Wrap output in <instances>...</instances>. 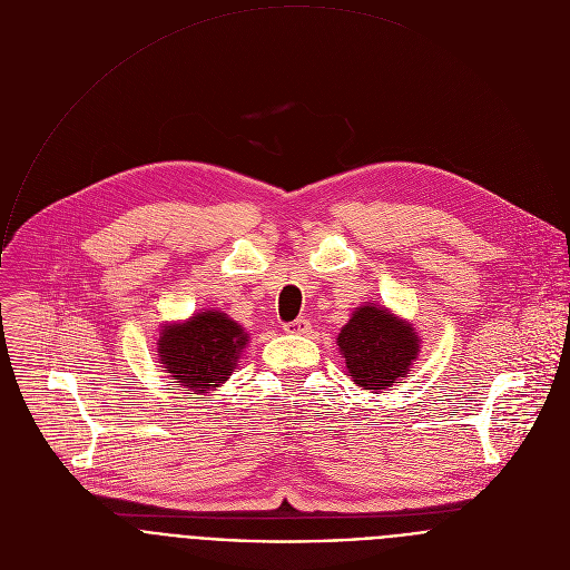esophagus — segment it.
<instances>
[{"mask_svg": "<svg viewBox=\"0 0 570 570\" xmlns=\"http://www.w3.org/2000/svg\"><path fill=\"white\" fill-rule=\"evenodd\" d=\"M308 330H311V322L306 317H297V320L284 324V332L286 334H306Z\"/></svg>", "mask_w": 570, "mask_h": 570, "instance_id": "34e87169", "label": "esophagus"}]
</instances>
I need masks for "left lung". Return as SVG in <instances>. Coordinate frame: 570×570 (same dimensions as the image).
<instances>
[{"label":"left lung","instance_id":"left-lung-1","mask_svg":"<svg viewBox=\"0 0 570 570\" xmlns=\"http://www.w3.org/2000/svg\"><path fill=\"white\" fill-rule=\"evenodd\" d=\"M336 341L352 381L376 394L401 383L420 354L413 324L376 304L358 306Z\"/></svg>","mask_w":570,"mask_h":570}]
</instances>
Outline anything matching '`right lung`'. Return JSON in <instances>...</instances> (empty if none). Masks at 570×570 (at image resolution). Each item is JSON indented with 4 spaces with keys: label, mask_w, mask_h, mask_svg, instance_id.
Instances as JSON below:
<instances>
[{
    "label": "right lung",
    "mask_w": 570,
    "mask_h": 570,
    "mask_svg": "<svg viewBox=\"0 0 570 570\" xmlns=\"http://www.w3.org/2000/svg\"><path fill=\"white\" fill-rule=\"evenodd\" d=\"M248 334L220 311H200L159 332L157 356L176 387L205 394L225 383L248 345Z\"/></svg>",
    "instance_id": "obj_1"
}]
</instances>
